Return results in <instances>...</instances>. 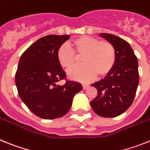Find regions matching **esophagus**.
<instances>
[{"label":"esophagus","instance_id":"esophagus-1","mask_svg":"<svg viewBox=\"0 0 150 150\" xmlns=\"http://www.w3.org/2000/svg\"><path fill=\"white\" fill-rule=\"evenodd\" d=\"M88 87V84H83V89H86Z\"/></svg>","mask_w":150,"mask_h":150}]
</instances>
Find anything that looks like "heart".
<instances>
[{"label":"heart","mask_w":150,"mask_h":150,"mask_svg":"<svg viewBox=\"0 0 150 150\" xmlns=\"http://www.w3.org/2000/svg\"><path fill=\"white\" fill-rule=\"evenodd\" d=\"M82 56L79 67L69 71L71 79L78 81H89L98 75L104 76L109 74L116 62V50L108 41H100L97 38L81 36L72 41L69 46L62 45L57 51V60L63 68H72L76 64V56Z\"/></svg>","instance_id":"obj_1"}]
</instances>
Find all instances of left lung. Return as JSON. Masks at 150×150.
Masks as SVG:
<instances>
[{
    "label": "left lung",
    "instance_id": "1",
    "mask_svg": "<svg viewBox=\"0 0 150 150\" xmlns=\"http://www.w3.org/2000/svg\"><path fill=\"white\" fill-rule=\"evenodd\" d=\"M99 36L113 45L116 58L110 72L91 84L98 90V95L90 104L98 116L116 117L125 112L134 98L139 83L138 61L127 41L110 34Z\"/></svg>",
    "mask_w": 150,
    "mask_h": 150
}]
</instances>
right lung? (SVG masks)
Returning <instances> with one entry per match:
<instances>
[{"mask_svg":"<svg viewBox=\"0 0 150 150\" xmlns=\"http://www.w3.org/2000/svg\"><path fill=\"white\" fill-rule=\"evenodd\" d=\"M69 35H47L25 51L18 62L15 80L18 93L31 112L44 120L64 116L74 95L83 89L74 81L57 84L66 76L57 60V51Z\"/></svg>","mask_w":150,"mask_h":150,"instance_id":"add662e5","label":"right lung"}]
</instances>
